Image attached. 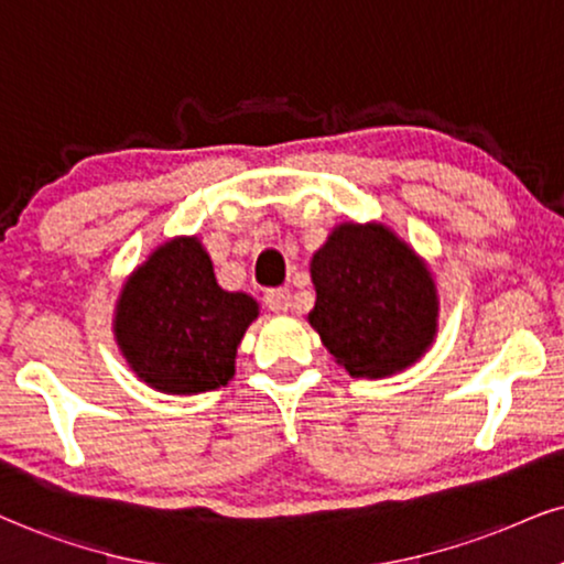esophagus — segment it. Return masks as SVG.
<instances>
[{
    "label": "esophagus",
    "mask_w": 564,
    "mask_h": 564,
    "mask_svg": "<svg viewBox=\"0 0 564 564\" xmlns=\"http://www.w3.org/2000/svg\"><path fill=\"white\" fill-rule=\"evenodd\" d=\"M263 303H267V308L274 311V314H284V311L290 308V290H269V293L263 295Z\"/></svg>",
    "instance_id": "obj_1"
}]
</instances>
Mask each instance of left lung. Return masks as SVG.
Returning a JSON list of instances; mask_svg holds the SVG:
<instances>
[{
	"mask_svg": "<svg viewBox=\"0 0 564 564\" xmlns=\"http://www.w3.org/2000/svg\"><path fill=\"white\" fill-rule=\"evenodd\" d=\"M308 324L352 379L419 364L440 332V290L423 256L381 221H339L311 259Z\"/></svg>",
	"mask_w": 564,
	"mask_h": 564,
	"instance_id": "obj_1",
	"label": "left lung"
}]
</instances>
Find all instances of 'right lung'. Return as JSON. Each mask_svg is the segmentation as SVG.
<instances>
[{
    "instance_id": "right-lung-1",
    "label": "right lung",
    "mask_w": 564,
    "mask_h": 564,
    "mask_svg": "<svg viewBox=\"0 0 564 564\" xmlns=\"http://www.w3.org/2000/svg\"><path fill=\"white\" fill-rule=\"evenodd\" d=\"M256 318L259 303L221 290L204 242L180 235L151 250L122 282L112 332L145 387L198 394L235 377L238 347Z\"/></svg>"
}]
</instances>
